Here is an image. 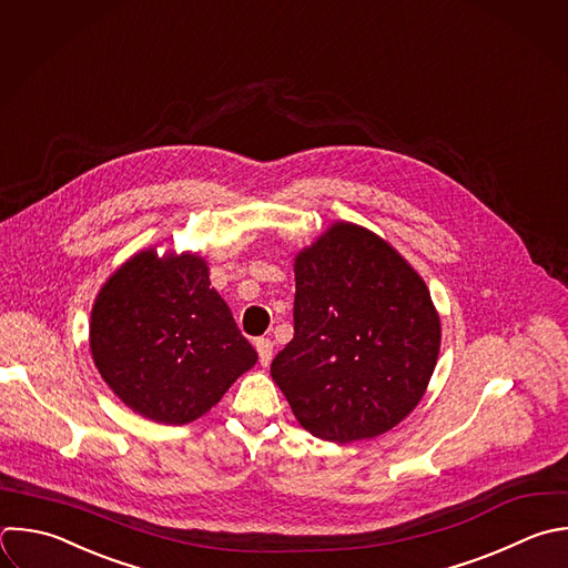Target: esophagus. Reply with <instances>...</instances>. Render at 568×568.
Returning <instances> with one entry per match:
<instances>
[{
  "mask_svg": "<svg viewBox=\"0 0 568 568\" xmlns=\"http://www.w3.org/2000/svg\"><path fill=\"white\" fill-rule=\"evenodd\" d=\"M255 348L260 355V364L268 366L273 359V342L268 337H260V339H255Z\"/></svg>",
  "mask_w": 568,
  "mask_h": 568,
  "instance_id": "1",
  "label": "esophagus"
}]
</instances>
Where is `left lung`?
I'll use <instances>...</instances> for the list:
<instances>
[{
    "instance_id": "left-lung-1",
    "label": "left lung",
    "mask_w": 568,
    "mask_h": 568,
    "mask_svg": "<svg viewBox=\"0 0 568 568\" xmlns=\"http://www.w3.org/2000/svg\"><path fill=\"white\" fill-rule=\"evenodd\" d=\"M295 335L271 375L297 422L326 442L397 426L424 397L442 344L422 275L379 235L333 222L295 255Z\"/></svg>"
}]
</instances>
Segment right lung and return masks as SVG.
I'll list each match as a JSON object with an SVG mask.
<instances>
[{
	"label": "right lung",
	"mask_w": 568,
	"mask_h": 568,
	"mask_svg": "<svg viewBox=\"0 0 568 568\" xmlns=\"http://www.w3.org/2000/svg\"><path fill=\"white\" fill-rule=\"evenodd\" d=\"M93 362L138 415L189 424L257 362L202 255L144 248L100 288L89 326Z\"/></svg>",
	"instance_id": "obj_1"
}]
</instances>
